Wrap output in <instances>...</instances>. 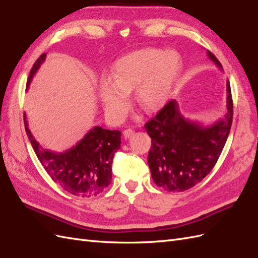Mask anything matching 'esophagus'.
<instances>
[{"mask_svg": "<svg viewBox=\"0 0 258 258\" xmlns=\"http://www.w3.org/2000/svg\"><path fill=\"white\" fill-rule=\"evenodd\" d=\"M134 136V130L133 129H125L123 131V137L125 138V139H128V138L133 137Z\"/></svg>", "mask_w": 258, "mask_h": 258, "instance_id": "esophagus-1", "label": "esophagus"}]
</instances>
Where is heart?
Listing matches in <instances>:
<instances>
[{"label":"heart","mask_w":258,"mask_h":258,"mask_svg":"<svg viewBox=\"0 0 258 258\" xmlns=\"http://www.w3.org/2000/svg\"><path fill=\"white\" fill-rule=\"evenodd\" d=\"M181 69L180 55L173 50L141 49L119 58L110 69L109 81L98 87L106 115L120 121L129 108L128 94L134 91L138 107L146 112L163 108Z\"/></svg>","instance_id":"heart-1"}]
</instances>
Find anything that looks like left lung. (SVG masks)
<instances>
[{"mask_svg": "<svg viewBox=\"0 0 258 258\" xmlns=\"http://www.w3.org/2000/svg\"><path fill=\"white\" fill-rule=\"evenodd\" d=\"M209 59L222 69L218 59ZM227 112L210 125L185 118L176 100H169L154 118L144 124L151 138L148 164L154 183L168 191H184L208 175L221 154L230 134L233 102L227 82Z\"/></svg>", "mask_w": 258, "mask_h": 258, "instance_id": "1", "label": "left lung"}]
</instances>
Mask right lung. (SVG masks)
I'll use <instances>...</instances> for the list:
<instances>
[{
  "mask_svg": "<svg viewBox=\"0 0 258 258\" xmlns=\"http://www.w3.org/2000/svg\"><path fill=\"white\" fill-rule=\"evenodd\" d=\"M45 59L46 53H42L31 68L27 89ZM24 123L37 158L49 176L62 189L74 196L93 197L108 187L112 176V159L120 149V131L95 125L71 149L58 153L43 149L36 141L28 128L25 114Z\"/></svg>",
  "mask_w": 258,
  "mask_h": 258,
  "instance_id": "add662e5",
  "label": "right lung"
}]
</instances>
